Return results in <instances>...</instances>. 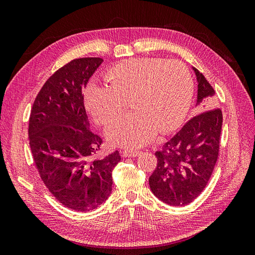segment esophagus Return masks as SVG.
Returning a JSON list of instances; mask_svg holds the SVG:
<instances>
[{
  "label": "esophagus",
  "mask_w": 255,
  "mask_h": 255,
  "mask_svg": "<svg viewBox=\"0 0 255 255\" xmlns=\"http://www.w3.org/2000/svg\"><path fill=\"white\" fill-rule=\"evenodd\" d=\"M140 151H128V150H126L122 152V156L125 157H136L138 155H140Z\"/></svg>",
  "instance_id": "obj_1"
}]
</instances>
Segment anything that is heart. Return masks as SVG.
Returning <instances> with one entry per match:
<instances>
[{"label":"heart","mask_w":255,"mask_h":255,"mask_svg":"<svg viewBox=\"0 0 255 255\" xmlns=\"http://www.w3.org/2000/svg\"><path fill=\"white\" fill-rule=\"evenodd\" d=\"M109 84L91 81L85 104L99 125H106L129 100L133 112L119 115L105 128L112 144L136 149L155 135L175 129L185 119L194 92L188 69L177 60L132 58L114 67Z\"/></svg>","instance_id":"obj_1"}]
</instances>
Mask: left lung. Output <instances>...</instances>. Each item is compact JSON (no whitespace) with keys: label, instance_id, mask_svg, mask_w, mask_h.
Wrapping results in <instances>:
<instances>
[{"label":"left lung","instance_id":"obj_1","mask_svg":"<svg viewBox=\"0 0 255 255\" xmlns=\"http://www.w3.org/2000/svg\"><path fill=\"white\" fill-rule=\"evenodd\" d=\"M196 107L206 111L192 117L163 148L155 152L157 165L149 177L152 192L173 206L187 205L201 194L218 158L222 113L215 107V91L198 69Z\"/></svg>","mask_w":255,"mask_h":255}]
</instances>
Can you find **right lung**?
I'll return each mask as SVG.
<instances>
[{
  "label": "right lung",
  "mask_w": 255,
  "mask_h": 255,
  "mask_svg": "<svg viewBox=\"0 0 255 255\" xmlns=\"http://www.w3.org/2000/svg\"><path fill=\"white\" fill-rule=\"evenodd\" d=\"M103 59H73L44 83L30 111L28 138L41 180L58 201L89 212L112 192V171L121 157L115 151L92 159L102 139L89 129L83 89Z\"/></svg>",
  "instance_id": "add662e5"
}]
</instances>
